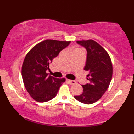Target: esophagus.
Here are the masks:
<instances>
[{
  "label": "esophagus",
  "instance_id": "1",
  "mask_svg": "<svg viewBox=\"0 0 134 134\" xmlns=\"http://www.w3.org/2000/svg\"><path fill=\"white\" fill-rule=\"evenodd\" d=\"M67 82L69 83V84H75L76 83V82L75 81H73V80H70V79H67Z\"/></svg>",
  "mask_w": 134,
  "mask_h": 134
}]
</instances>
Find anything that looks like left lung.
Masks as SVG:
<instances>
[{
  "label": "left lung",
  "mask_w": 134,
  "mask_h": 134,
  "mask_svg": "<svg viewBox=\"0 0 134 134\" xmlns=\"http://www.w3.org/2000/svg\"><path fill=\"white\" fill-rule=\"evenodd\" d=\"M87 51L84 70L89 71L90 82L82 85L83 93L74 97L84 104H93L104 94L108 88L113 74L111 58L100 44L93 40L77 41Z\"/></svg>",
  "instance_id": "obj_1"
}]
</instances>
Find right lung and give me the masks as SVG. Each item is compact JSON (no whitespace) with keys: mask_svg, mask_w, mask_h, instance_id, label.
I'll return each instance as SVG.
<instances>
[{"mask_svg":"<svg viewBox=\"0 0 134 134\" xmlns=\"http://www.w3.org/2000/svg\"><path fill=\"white\" fill-rule=\"evenodd\" d=\"M70 41L46 40L35 45L23 62L22 77L24 86L33 99L47 102L54 98L65 78L57 79L48 76L49 64Z\"/></svg>","mask_w":134,"mask_h":134,"instance_id":"obj_1","label":"right lung"}]
</instances>
